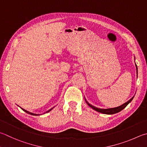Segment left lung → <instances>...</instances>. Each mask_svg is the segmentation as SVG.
<instances>
[{"mask_svg":"<svg viewBox=\"0 0 147 147\" xmlns=\"http://www.w3.org/2000/svg\"><path fill=\"white\" fill-rule=\"evenodd\" d=\"M136 69H137V73H138V67H137V65L136 64ZM138 75V74H137ZM133 98H134V97H132L131 99L129 100L128 101H127L126 103H125L124 104H123L121 106H119L118 107H115V108H112V109H98L97 107H95L92 106L90 105V104H89V103L87 102V101H86L87 103L89 105V106L90 107H91L92 109H94V110L98 112H99V113H101L102 114H116V113H119V112H120L121 111H122L123 109H124L125 107H126L127 105L129 104L130 101H131L132 100Z\"/></svg>","mask_w":147,"mask_h":147,"instance_id":"left-lung-1","label":"left lung"}]
</instances>
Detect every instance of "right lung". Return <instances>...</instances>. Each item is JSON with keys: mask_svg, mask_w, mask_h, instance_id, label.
Masks as SVG:
<instances>
[{"mask_svg": "<svg viewBox=\"0 0 147 147\" xmlns=\"http://www.w3.org/2000/svg\"><path fill=\"white\" fill-rule=\"evenodd\" d=\"M21 109H22V110H23L24 111H25L26 113H28V114H31V115H34V116H36V115H37V116H38V114H33V113H29V112H28V111H26V110H25V109H23L22 108H21ZM52 109H50V110H49V111H47L46 113H49V111H51V110H52Z\"/></svg>", "mask_w": 147, "mask_h": 147, "instance_id": "add662e5", "label": "right lung"}]
</instances>
